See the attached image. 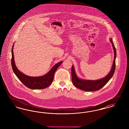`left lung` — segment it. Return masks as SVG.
Instances as JSON below:
<instances>
[{
    "mask_svg": "<svg viewBox=\"0 0 129 129\" xmlns=\"http://www.w3.org/2000/svg\"><path fill=\"white\" fill-rule=\"evenodd\" d=\"M110 41L112 43L114 52V59L113 63L112 66V68L110 72L104 78L97 80H86L82 79L79 78L76 72L74 66L73 65L72 67V82L74 86L76 87L79 88L81 90L86 91H97L102 88L104 86H105L108 82L110 80L114 74L115 69H116V58L117 56L116 50L114 46L112 39L110 38Z\"/></svg>",
    "mask_w": 129,
    "mask_h": 129,
    "instance_id": "8db88e82",
    "label": "left lung"
}]
</instances>
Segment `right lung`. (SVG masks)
<instances>
[{
	"label": "right lung",
	"instance_id": "add662e5",
	"mask_svg": "<svg viewBox=\"0 0 129 129\" xmlns=\"http://www.w3.org/2000/svg\"><path fill=\"white\" fill-rule=\"evenodd\" d=\"M12 49V66L14 73L18 77L19 80L26 87L33 89H41L45 88L50 86L54 79V76L56 70L61 65L63 61H60L56 64L51 69L49 72L45 75L38 77H32L26 75L21 72L16 67L14 61L13 48Z\"/></svg>",
	"mask_w": 129,
	"mask_h": 129
}]
</instances>
